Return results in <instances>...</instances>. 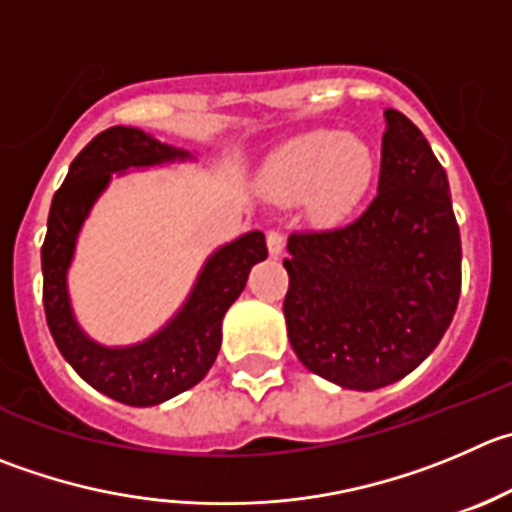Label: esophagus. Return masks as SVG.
Wrapping results in <instances>:
<instances>
[{"label": "esophagus", "mask_w": 512, "mask_h": 512, "mask_svg": "<svg viewBox=\"0 0 512 512\" xmlns=\"http://www.w3.org/2000/svg\"><path fill=\"white\" fill-rule=\"evenodd\" d=\"M266 243H269L271 256H281V251H284V233H281L279 228H271V231L266 233Z\"/></svg>", "instance_id": "1"}]
</instances>
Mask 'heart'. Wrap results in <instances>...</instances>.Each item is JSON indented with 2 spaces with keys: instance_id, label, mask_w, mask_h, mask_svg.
Listing matches in <instances>:
<instances>
[{
  "instance_id": "heart-1",
  "label": "heart",
  "mask_w": 512,
  "mask_h": 512,
  "mask_svg": "<svg viewBox=\"0 0 512 512\" xmlns=\"http://www.w3.org/2000/svg\"><path fill=\"white\" fill-rule=\"evenodd\" d=\"M374 175V155L364 140L342 130H316L286 145L271 165V186L281 196L314 188V211L339 216L349 211Z\"/></svg>"
}]
</instances>
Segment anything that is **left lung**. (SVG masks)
Segmentation results:
<instances>
[{"label": "left lung", "instance_id": "8db88e82", "mask_svg": "<svg viewBox=\"0 0 512 512\" xmlns=\"http://www.w3.org/2000/svg\"><path fill=\"white\" fill-rule=\"evenodd\" d=\"M377 196L352 221L289 236V342L309 372L372 392L440 344L462 284L460 228L440 160L410 118L387 113Z\"/></svg>", "mask_w": 512, "mask_h": 512}]
</instances>
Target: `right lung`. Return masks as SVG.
<instances>
[{
	"label": "right lung",
	"instance_id": "right-lung-1",
	"mask_svg": "<svg viewBox=\"0 0 512 512\" xmlns=\"http://www.w3.org/2000/svg\"><path fill=\"white\" fill-rule=\"evenodd\" d=\"M173 158H188V153L158 143L138 128L102 130L72 160L65 183L57 188L42 243V301L57 349L90 387L130 407L160 405L206 377L221 349L223 314L243 291L253 264L269 256L261 231L246 233L213 253L186 306L148 342L107 349L80 332L65 276L87 211L110 173Z\"/></svg>",
	"mask_w": 512,
	"mask_h": 512
}]
</instances>
